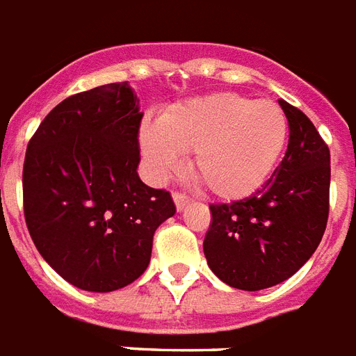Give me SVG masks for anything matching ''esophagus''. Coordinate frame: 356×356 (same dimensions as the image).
<instances>
[{
  "instance_id": "1",
  "label": "esophagus",
  "mask_w": 356,
  "mask_h": 356,
  "mask_svg": "<svg viewBox=\"0 0 356 356\" xmlns=\"http://www.w3.org/2000/svg\"><path fill=\"white\" fill-rule=\"evenodd\" d=\"M173 202L177 205L179 211H181V209H185L186 205L191 204V198L186 194H183V192H173Z\"/></svg>"
}]
</instances>
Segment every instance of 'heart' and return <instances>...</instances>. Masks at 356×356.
Returning <instances> with one entry per match:
<instances>
[{"label":"heart","mask_w":356,"mask_h":356,"mask_svg":"<svg viewBox=\"0 0 356 356\" xmlns=\"http://www.w3.org/2000/svg\"><path fill=\"white\" fill-rule=\"evenodd\" d=\"M289 122L272 99L222 92L170 109L158 124H145L141 149L156 175L165 177L192 152V173L225 200L249 196L264 185L283 154Z\"/></svg>","instance_id":"heart-1"}]
</instances>
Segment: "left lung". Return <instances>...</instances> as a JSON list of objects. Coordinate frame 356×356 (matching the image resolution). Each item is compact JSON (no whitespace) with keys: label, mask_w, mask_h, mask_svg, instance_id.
Returning <instances> with one entry per match:
<instances>
[{"label":"left lung","mask_w":356,"mask_h":356,"mask_svg":"<svg viewBox=\"0 0 356 356\" xmlns=\"http://www.w3.org/2000/svg\"><path fill=\"white\" fill-rule=\"evenodd\" d=\"M289 120V145L266 185L249 198L211 204L205 234L207 264L241 291L283 283L309 260L330 209V151L298 107L279 99Z\"/></svg>","instance_id":"8db88e82"}]
</instances>
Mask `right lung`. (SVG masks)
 <instances>
[{"mask_svg":"<svg viewBox=\"0 0 356 356\" xmlns=\"http://www.w3.org/2000/svg\"><path fill=\"white\" fill-rule=\"evenodd\" d=\"M138 96L111 83L58 104L31 136L24 218L52 270L90 292L130 285L151 262L152 236L175 204L139 179Z\"/></svg>","mask_w":356,"mask_h":356,"instance_id":"1","label":"right lung"}]
</instances>
